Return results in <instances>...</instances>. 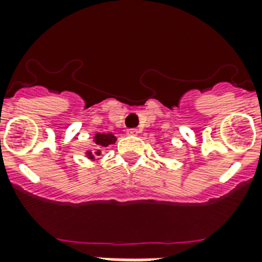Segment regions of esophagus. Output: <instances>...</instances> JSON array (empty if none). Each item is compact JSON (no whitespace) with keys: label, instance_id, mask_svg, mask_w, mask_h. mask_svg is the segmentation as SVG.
Wrapping results in <instances>:
<instances>
[{"label":"esophagus","instance_id":"obj_1","mask_svg":"<svg viewBox=\"0 0 262 262\" xmlns=\"http://www.w3.org/2000/svg\"><path fill=\"white\" fill-rule=\"evenodd\" d=\"M139 133L140 132L137 130V129H129V130H127V135L129 136H137Z\"/></svg>","mask_w":262,"mask_h":262}]
</instances>
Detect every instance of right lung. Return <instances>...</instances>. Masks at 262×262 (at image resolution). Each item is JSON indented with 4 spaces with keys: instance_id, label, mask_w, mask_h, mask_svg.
<instances>
[{
    "instance_id": "1",
    "label": "right lung",
    "mask_w": 262,
    "mask_h": 262,
    "mask_svg": "<svg viewBox=\"0 0 262 262\" xmlns=\"http://www.w3.org/2000/svg\"><path fill=\"white\" fill-rule=\"evenodd\" d=\"M115 136L113 133H96L94 137V143L96 144V147L98 148H102V147H108L110 144H114L115 143ZM95 155L99 156L100 155V149L95 152ZM87 156L90 159H95L94 154L91 151H87Z\"/></svg>"
}]
</instances>
